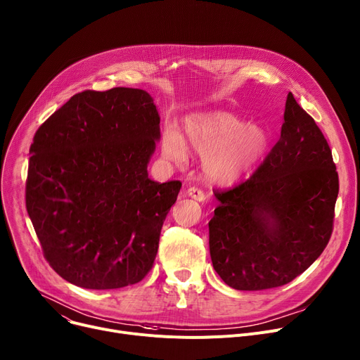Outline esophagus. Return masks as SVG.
I'll return each mask as SVG.
<instances>
[{
	"label": "esophagus",
	"instance_id": "1",
	"mask_svg": "<svg viewBox=\"0 0 360 360\" xmlns=\"http://www.w3.org/2000/svg\"><path fill=\"white\" fill-rule=\"evenodd\" d=\"M188 195H189L191 198L197 200V201H204V200H205L204 191H201V189L197 188V186H191V188L188 189Z\"/></svg>",
	"mask_w": 360,
	"mask_h": 360
}]
</instances>
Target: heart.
<instances>
[{
  "instance_id": "heart-1",
  "label": "heart",
  "mask_w": 360,
  "mask_h": 360,
  "mask_svg": "<svg viewBox=\"0 0 360 360\" xmlns=\"http://www.w3.org/2000/svg\"><path fill=\"white\" fill-rule=\"evenodd\" d=\"M185 139L174 127L162 136L163 155L184 163L188 146L204 158V172L215 184H233L243 176L268 149V134L260 126L243 124L224 111L189 115L184 123Z\"/></svg>"
}]
</instances>
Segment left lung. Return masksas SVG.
Masks as SVG:
<instances>
[{"label": "left lung", "mask_w": 360, "mask_h": 360, "mask_svg": "<svg viewBox=\"0 0 360 360\" xmlns=\"http://www.w3.org/2000/svg\"><path fill=\"white\" fill-rule=\"evenodd\" d=\"M281 137L250 178L214 191L210 255L238 291L278 288L307 271L326 249L339 195L328 143L290 92Z\"/></svg>", "instance_id": "8db88e82"}]
</instances>
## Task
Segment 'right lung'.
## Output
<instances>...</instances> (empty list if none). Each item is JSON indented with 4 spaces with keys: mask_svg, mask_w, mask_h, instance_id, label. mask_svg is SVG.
I'll use <instances>...</instances> for the list:
<instances>
[{
    "mask_svg": "<svg viewBox=\"0 0 360 360\" xmlns=\"http://www.w3.org/2000/svg\"><path fill=\"white\" fill-rule=\"evenodd\" d=\"M159 123L146 91L117 86L75 94L37 129L26 208L44 259L68 282L115 290L150 272L182 186L148 176Z\"/></svg>",
    "mask_w": 360,
    "mask_h": 360,
    "instance_id": "obj_1",
    "label": "right lung"
}]
</instances>
